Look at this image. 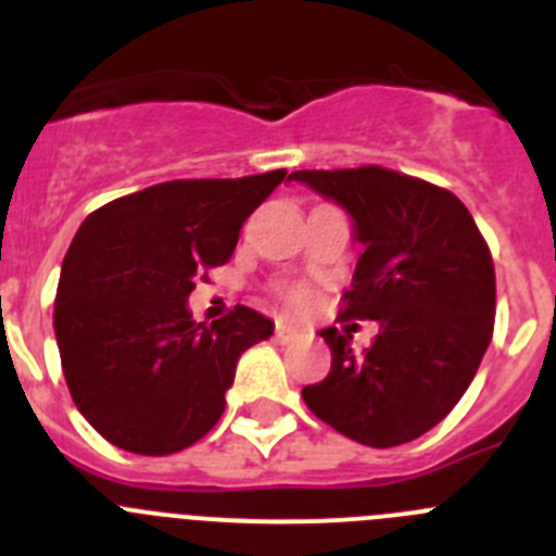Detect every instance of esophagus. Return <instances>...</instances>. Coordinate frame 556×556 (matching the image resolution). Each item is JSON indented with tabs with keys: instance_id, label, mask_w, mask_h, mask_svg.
<instances>
[{
	"instance_id": "obj_1",
	"label": "esophagus",
	"mask_w": 556,
	"mask_h": 556,
	"mask_svg": "<svg viewBox=\"0 0 556 556\" xmlns=\"http://www.w3.org/2000/svg\"><path fill=\"white\" fill-rule=\"evenodd\" d=\"M298 337H303V328L292 326V323H278V326H275V339L283 342V345H287V342H294Z\"/></svg>"
}]
</instances>
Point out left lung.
Returning <instances> with one entry per match:
<instances>
[{"mask_svg": "<svg viewBox=\"0 0 556 556\" xmlns=\"http://www.w3.org/2000/svg\"><path fill=\"white\" fill-rule=\"evenodd\" d=\"M351 217L362 244L342 317L376 320L372 345L323 328L326 381L303 401L339 434L392 448L434 429L473 381L493 337L495 269L470 211L451 191L381 166L292 172Z\"/></svg>", "mask_w": 556, "mask_h": 556, "instance_id": "left-lung-1", "label": "left lung"}]
</instances>
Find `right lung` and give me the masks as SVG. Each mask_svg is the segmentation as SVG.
<instances>
[{
	"mask_svg": "<svg viewBox=\"0 0 556 556\" xmlns=\"http://www.w3.org/2000/svg\"><path fill=\"white\" fill-rule=\"evenodd\" d=\"M283 178L169 180L80 225L58 281L55 339L68 392L108 443L166 456L217 426L236 362L275 326L248 306L194 323L189 294Z\"/></svg>",
	"mask_w": 556,
	"mask_h": 556,
	"instance_id": "obj_1",
	"label": "right lung"
}]
</instances>
